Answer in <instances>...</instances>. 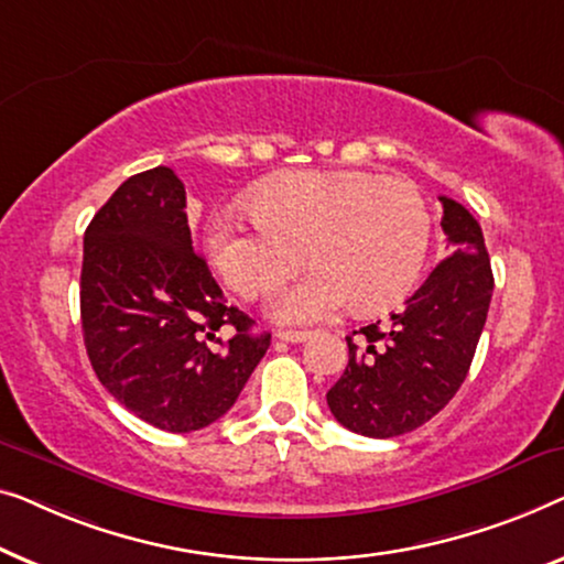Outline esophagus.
<instances>
[{
  "mask_svg": "<svg viewBox=\"0 0 564 564\" xmlns=\"http://www.w3.org/2000/svg\"><path fill=\"white\" fill-rule=\"evenodd\" d=\"M283 343H306L308 337H312V332H301V329H281L279 335H275Z\"/></svg>",
  "mask_w": 564,
  "mask_h": 564,
  "instance_id": "esophagus-1",
  "label": "esophagus"
}]
</instances>
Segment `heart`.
Listing matches in <instances>:
<instances>
[{
	"instance_id": "heart-1",
	"label": "heart",
	"mask_w": 564,
	"mask_h": 564,
	"mask_svg": "<svg viewBox=\"0 0 564 564\" xmlns=\"http://www.w3.org/2000/svg\"><path fill=\"white\" fill-rule=\"evenodd\" d=\"M248 204L250 219L229 209L209 221L206 250L245 299L271 291L306 258L312 271L271 296L279 322L329 319L350 304L386 312L409 296L430 250V204L403 178L289 171L252 188Z\"/></svg>"
}]
</instances>
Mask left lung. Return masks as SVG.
<instances>
[{
  "instance_id": "obj_1",
  "label": "left lung",
  "mask_w": 564,
  "mask_h": 564,
  "mask_svg": "<svg viewBox=\"0 0 564 564\" xmlns=\"http://www.w3.org/2000/svg\"><path fill=\"white\" fill-rule=\"evenodd\" d=\"M449 256L434 268L401 312L368 324L327 403L335 419L362 437L414 432L447 406L470 370L494 296V271L482 229L455 199L440 196Z\"/></svg>"
}]
</instances>
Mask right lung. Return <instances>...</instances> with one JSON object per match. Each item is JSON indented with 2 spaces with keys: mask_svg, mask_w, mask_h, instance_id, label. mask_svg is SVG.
I'll return each instance as SVG.
<instances>
[{
  "mask_svg": "<svg viewBox=\"0 0 564 564\" xmlns=\"http://www.w3.org/2000/svg\"><path fill=\"white\" fill-rule=\"evenodd\" d=\"M82 327L101 386L173 434L225 416L271 347L194 252L186 188L165 165L127 178L86 227Z\"/></svg>",
  "mask_w": 564,
  "mask_h": 564,
  "instance_id": "obj_1",
  "label": "right lung"
}]
</instances>
